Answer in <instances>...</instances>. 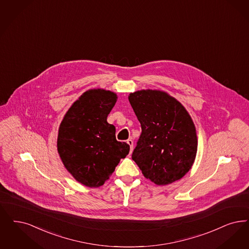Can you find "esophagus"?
<instances>
[{"label":"esophagus","mask_w":249,"mask_h":249,"mask_svg":"<svg viewBox=\"0 0 249 249\" xmlns=\"http://www.w3.org/2000/svg\"><path fill=\"white\" fill-rule=\"evenodd\" d=\"M127 142L129 143V147H130V153H131L132 149H133V141L131 139H129L127 141Z\"/></svg>","instance_id":"esophagus-1"}]
</instances>
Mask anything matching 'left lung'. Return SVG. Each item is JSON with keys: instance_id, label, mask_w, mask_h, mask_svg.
I'll list each match as a JSON object with an SVG mask.
<instances>
[{"instance_id": "left-lung-1", "label": "left lung", "mask_w": 249, "mask_h": 249, "mask_svg": "<svg viewBox=\"0 0 249 249\" xmlns=\"http://www.w3.org/2000/svg\"><path fill=\"white\" fill-rule=\"evenodd\" d=\"M129 101L142 132L131 159L143 176L158 185L182 178L197 151L194 122L181 104L160 90L130 93Z\"/></svg>"}]
</instances>
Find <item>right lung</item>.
I'll return each instance as SVG.
<instances>
[{"label":"right lung","mask_w":249,"mask_h":249,"mask_svg":"<svg viewBox=\"0 0 249 249\" xmlns=\"http://www.w3.org/2000/svg\"><path fill=\"white\" fill-rule=\"evenodd\" d=\"M116 101L112 91L89 89L72 105L60 124V158L85 186L103 185L129 154V144L117 141L116 128L107 120Z\"/></svg>","instance_id":"right-lung-1"}]
</instances>
